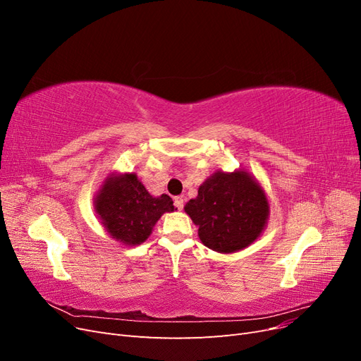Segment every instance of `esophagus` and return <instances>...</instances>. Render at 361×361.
<instances>
[{"mask_svg": "<svg viewBox=\"0 0 361 361\" xmlns=\"http://www.w3.org/2000/svg\"><path fill=\"white\" fill-rule=\"evenodd\" d=\"M174 204H176V207L179 211H182L183 207V199L182 197H174Z\"/></svg>", "mask_w": 361, "mask_h": 361, "instance_id": "1", "label": "esophagus"}]
</instances>
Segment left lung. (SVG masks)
<instances>
[{"mask_svg":"<svg viewBox=\"0 0 361 361\" xmlns=\"http://www.w3.org/2000/svg\"><path fill=\"white\" fill-rule=\"evenodd\" d=\"M185 212L199 227L200 241L216 253H236L265 231L269 202L264 187L244 169L218 170L200 187Z\"/></svg>","mask_w":361,"mask_h":361,"instance_id":"8db88e82","label":"left lung"}]
</instances>
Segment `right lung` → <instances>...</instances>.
<instances>
[{
	"label": "right lung",
	"mask_w": 361,
	"mask_h": 361,
	"mask_svg": "<svg viewBox=\"0 0 361 361\" xmlns=\"http://www.w3.org/2000/svg\"><path fill=\"white\" fill-rule=\"evenodd\" d=\"M93 206L108 236L123 245L143 244L162 214L174 212L170 195H150L134 171L108 174Z\"/></svg>",
	"instance_id": "obj_1"
}]
</instances>
